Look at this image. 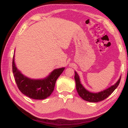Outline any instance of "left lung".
<instances>
[{
  "instance_id": "obj_1",
  "label": "left lung",
  "mask_w": 128,
  "mask_h": 128,
  "mask_svg": "<svg viewBox=\"0 0 128 128\" xmlns=\"http://www.w3.org/2000/svg\"><path fill=\"white\" fill-rule=\"evenodd\" d=\"M74 72V79L76 81V90L78 94L84 100L90 102H98L103 100L104 99L107 98L118 88L121 80L120 76L118 81L116 82V84L111 86V87L108 88L106 90L101 91L100 92L95 93L92 92H88V90H86L84 87L83 85L81 84V82H80L78 74H77L76 71Z\"/></svg>"
}]
</instances>
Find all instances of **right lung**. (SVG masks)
<instances>
[{
  "label": "right lung",
  "instance_id": "1",
  "mask_svg": "<svg viewBox=\"0 0 128 128\" xmlns=\"http://www.w3.org/2000/svg\"><path fill=\"white\" fill-rule=\"evenodd\" d=\"M64 69L65 68L54 69L44 78H30L17 68L14 62V54L12 71L17 87L22 94L32 99H44L50 96L54 90L56 80Z\"/></svg>",
  "mask_w": 128,
  "mask_h": 128
}]
</instances>
